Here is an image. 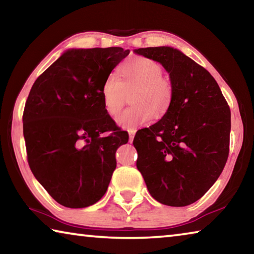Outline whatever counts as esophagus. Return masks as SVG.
<instances>
[{"label": "esophagus", "mask_w": 254, "mask_h": 254, "mask_svg": "<svg viewBox=\"0 0 254 254\" xmlns=\"http://www.w3.org/2000/svg\"><path fill=\"white\" fill-rule=\"evenodd\" d=\"M134 134H135L134 131L128 132V142H130V143L133 142V139H134Z\"/></svg>", "instance_id": "34e87169"}]
</instances>
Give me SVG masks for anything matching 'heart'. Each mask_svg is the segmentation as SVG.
Wrapping results in <instances>:
<instances>
[{
	"mask_svg": "<svg viewBox=\"0 0 254 254\" xmlns=\"http://www.w3.org/2000/svg\"><path fill=\"white\" fill-rule=\"evenodd\" d=\"M162 67L156 60L144 56L127 59L120 68L119 78L111 75L102 85V98L106 113L115 118L126 102V92L131 94L132 106L117 119L120 127L128 130L160 119L169 111L174 100V87L162 75Z\"/></svg>",
	"mask_w": 254,
	"mask_h": 254,
	"instance_id": "b5f03b06",
	"label": "heart"
}]
</instances>
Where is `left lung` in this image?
<instances>
[{
    "label": "left lung",
    "mask_w": 254,
    "mask_h": 254,
    "mask_svg": "<svg viewBox=\"0 0 254 254\" xmlns=\"http://www.w3.org/2000/svg\"><path fill=\"white\" fill-rule=\"evenodd\" d=\"M169 72L174 100L160 121L136 132V167L159 203L187 206L220 177L229 157L231 111L216 80L170 47L134 50Z\"/></svg>",
    "instance_id": "8db88e82"
}]
</instances>
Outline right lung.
<instances>
[{
	"instance_id": "add662e5",
	"label": "right lung",
	"mask_w": 254,
	"mask_h": 254,
	"mask_svg": "<svg viewBox=\"0 0 254 254\" xmlns=\"http://www.w3.org/2000/svg\"><path fill=\"white\" fill-rule=\"evenodd\" d=\"M128 53L120 47L68 50L29 93L22 117L29 167L65 207H87L104 196L115 152L127 142V132L106 113L102 85Z\"/></svg>"
}]
</instances>
